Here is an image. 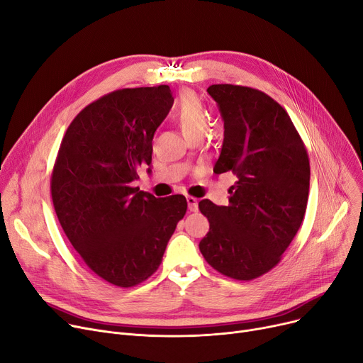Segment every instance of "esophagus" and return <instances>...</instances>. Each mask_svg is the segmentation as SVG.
Returning <instances> with one entry per match:
<instances>
[{"label":"esophagus","instance_id":"34e87169","mask_svg":"<svg viewBox=\"0 0 363 363\" xmlns=\"http://www.w3.org/2000/svg\"><path fill=\"white\" fill-rule=\"evenodd\" d=\"M186 203H188V211L189 212H196L197 208H199V200L196 197L188 196L186 197Z\"/></svg>","mask_w":363,"mask_h":363}]
</instances>
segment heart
<instances>
[{
	"mask_svg": "<svg viewBox=\"0 0 363 363\" xmlns=\"http://www.w3.org/2000/svg\"><path fill=\"white\" fill-rule=\"evenodd\" d=\"M174 118L186 138L200 137L207 122V110L194 91H184L175 104Z\"/></svg>",
	"mask_w": 363,
	"mask_h": 363,
	"instance_id": "1",
	"label": "heart"
}]
</instances>
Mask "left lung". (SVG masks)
<instances>
[{
  "instance_id": "1",
  "label": "left lung",
  "mask_w": 363,
  "mask_h": 363,
  "mask_svg": "<svg viewBox=\"0 0 363 363\" xmlns=\"http://www.w3.org/2000/svg\"><path fill=\"white\" fill-rule=\"evenodd\" d=\"M223 119L215 174L233 172L230 204L199 203L211 230L199 247L225 277L250 281L277 266L306 213L311 166L289 113L268 94L231 84L207 88Z\"/></svg>"
}]
</instances>
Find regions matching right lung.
<instances>
[{"label":"right lung","mask_w":363,"mask_h":363,"mask_svg":"<svg viewBox=\"0 0 363 363\" xmlns=\"http://www.w3.org/2000/svg\"><path fill=\"white\" fill-rule=\"evenodd\" d=\"M172 104L167 85L103 95L72 121L52 167L51 197L66 237L94 274L118 287L157 271L186 212L181 194L156 199L132 185L151 163L152 137Z\"/></svg>","instance_id":"add662e5"}]
</instances>
